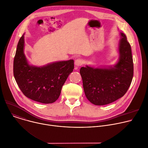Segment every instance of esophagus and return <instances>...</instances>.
<instances>
[{"label": "esophagus", "mask_w": 148, "mask_h": 148, "mask_svg": "<svg viewBox=\"0 0 148 148\" xmlns=\"http://www.w3.org/2000/svg\"><path fill=\"white\" fill-rule=\"evenodd\" d=\"M83 64V60L80 59V58H78V59H77L75 61V65L77 67H79L80 66H81L82 64Z\"/></svg>", "instance_id": "1"}]
</instances>
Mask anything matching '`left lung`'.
Wrapping results in <instances>:
<instances>
[{
  "mask_svg": "<svg viewBox=\"0 0 148 148\" xmlns=\"http://www.w3.org/2000/svg\"><path fill=\"white\" fill-rule=\"evenodd\" d=\"M119 58L112 66L80 69L84 91L87 98L95 105L112 103L128 91L134 75L131 47L124 33L120 32Z\"/></svg>",
  "mask_w": 148,
  "mask_h": 148,
  "instance_id": "8db88e82",
  "label": "left lung"
}]
</instances>
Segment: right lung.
I'll return each mask as SVG.
<instances>
[{"mask_svg":"<svg viewBox=\"0 0 148 148\" xmlns=\"http://www.w3.org/2000/svg\"><path fill=\"white\" fill-rule=\"evenodd\" d=\"M25 34L17 44L13 62V74L20 90L27 98L51 103L59 97L62 86L73 72L74 60L60 61L37 67L30 65L24 53Z\"/></svg>","mask_w":148,"mask_h":148,"instance_id":"add662e5","label":"right lung"}]
</instances>
